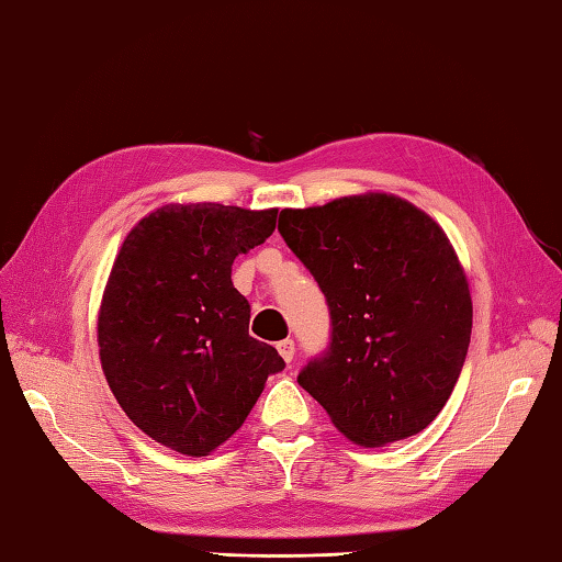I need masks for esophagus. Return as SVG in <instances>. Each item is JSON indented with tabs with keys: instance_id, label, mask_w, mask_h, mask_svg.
Masks as SVG:
<instances>
[{
	"instance_id": "1",
	"label": "esophagus",
	"mask_w": 562,
	"mask_h": 562,
	"mask_svg": "<svg viewBox=\"0 0 562 562\" xmlns=\"http://www.w3.org/2000/svg\"><path fill=\"white\" fill-rule=\"evenodd\" d=\"M277 349H279L281 359H283L285 363H291V361H293V353H295V345H293V339H283V341H279Z\"/></svg>"
}]
</instances>
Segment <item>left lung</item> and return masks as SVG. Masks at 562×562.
I'll return each mask as SVG.
<instances>
[{
  "mask_svg": "<svg viewBox=\"0 0 562 562\" xmlns=\"http://www.w3.org/2000/svg\"><path fill=\"white\" fill-rule=\"evenodd\" d=\"M279 233L331 317L327 353L297 383L359 446L427 429L453 393L473 329L471 289L441 225L415 203L369 191L283 209Z\"/></svg>",
  "mask_w": 562,
  "mask_h": 562,
  "instance_id": "left-lung-1",
  "label": "left lung"
}]
</instances>
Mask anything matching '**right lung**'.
Returning <instances> with one entry per match:
<instances>
[{
	"instance_id": "1",
	"label": "right lung",
	"mask_w": 562,
	"mask_h": 562,
	"mask_svg": "<svg viewBox=\"0 0 562 562\" xmlns=\"http://www.w3.org/2000/svg\"><path fill=\"white\" fill-rule=\"evenodd\" d=\"M277 215L169 203L137 221L113 259L97 319L101 369L133 425L171 451H215L285 366L249 337V303L231 279Z\"/></svg>"
}]
</instances>
